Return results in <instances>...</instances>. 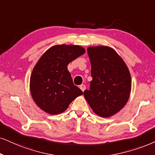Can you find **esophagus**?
Instances as JSON below:
<instances>
[{
	"label": "esophagus",
	"mask_w": 155,
	"mask_h": 155,
	"mask_svg": "<svg viewBox=\"0 0 155 155\" xmlns=\"http://www.w3.org/2000/svg\"><path fill=\"white\" fill-rule=\"evenodd\" d=\"M79 88H80V89H81V90L82 91H84V90L86 89V86L84 85V84H81V85L79 86Z\"/></svg>",
	"instance_id": "34e87169"
}]
</instances>
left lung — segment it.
Listing matches in <instances>:
<instances>
[{
    "mask_svg": "<svg viewBox=\"0 0 155 155\" xmlns=\"http://www.w3.org/2000/svg\"><path fill=\"white\" fill-rule=\"evenodd\" d=\"M87 53L92 81L89 89L84 91V97L97 115L111 117L124 107L130 97V71L122 58L111 48L89 47Z\"/></svg>",
    "mask_w": 155,
    "mask_h": 155,
    "instance_id": "1",
    "label": "left lung"
}]
</instances>
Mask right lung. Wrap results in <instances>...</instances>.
Masks as SVG:
<instances>
[{"mask_svg":"<svg viewBox=\"0 0 155 155\" xmlns=\"http://www.w3.org/2000/svg\"><path fill=\"white\" fill-rule=\"evenodd\" d=\"M85 53L79 46L56 45L43 54L33 70L30 89L42 110L51 114L64 112L83 92L75 86L68 64Z\"/></svg>","mask_w":155,"mask_h":155,"instance_id":"right-lung-1","label":"right lung"}]
</instances>
